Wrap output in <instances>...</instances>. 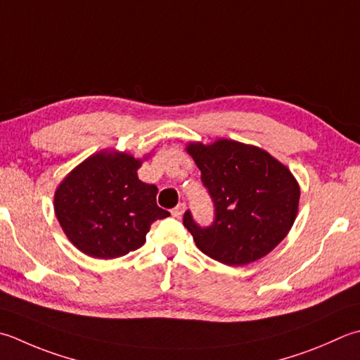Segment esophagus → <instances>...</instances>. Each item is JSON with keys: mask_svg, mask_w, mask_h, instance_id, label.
<instances>
[{"mask_svg": "<svg viewBox=\"0 0 360 360\" xmlns=\"http://www.w3.org/2000/svg\"><path fill=\"white\" fill-rule=\"evenodd\" d=\"M184 210H186V204L181 202V204H178V206H176V207L172 210V215L176 217V218H181L182 214H184Z\"/></svg>", "mask_w": 360, "mask_h": 360, "instance_id": "esophagus-1", "label": "esophagus"}]
</instances>
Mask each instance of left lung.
<instances>
[{
  "instance_id": "8db88e82",
  "label": "left lung",
  "mask_w": 360,
  "mask_h": 360,
  "mask_svg": "<svg viewBox=\"0 0 360 360\" xmlns=\"http://www.w3.org/2000/svg\"><path fill=\"white\" fill-rule=\"evenodd\" d=\"M186 150L215 206L209 228L184 214V226L204 255L240 266L276 248L298 214L300 184L292 172L262 148L236 140L190 142Z\"/></svg>"
}]
</instances>
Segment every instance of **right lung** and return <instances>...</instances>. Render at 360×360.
Masks as SVG:
<instances>
[{
  "label": "right lung",
  "mask_w": 360,
  "mask_h": 360,
  "mask_svg": "<svg viewBox=\"0 0 360 360\" xmlns=\"http://www.w3.org/2000/svg\"><path fill=\"white\" fill-rule=\"evenodd\" d=\"M143 159L103 150L75 167L56 188L54 214L84 255L115 259L136 251L146 242L151 223L170 215L158 206V187L139 179Z\"/></svg>",
  "instance_id": "obj_1"
}]
</instances>
